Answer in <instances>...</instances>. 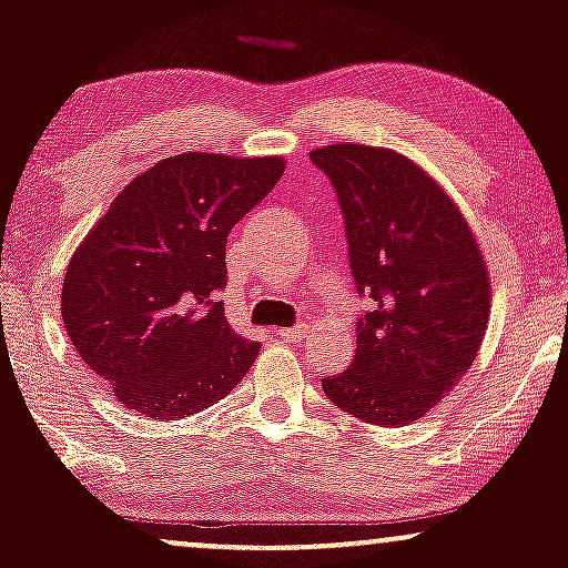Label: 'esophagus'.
I'll use <instances>...</instances> for the list:
<instances>
[{
  "mask_svg": "<svg viewBox=\"0 0 568 568\" xmlns=\"http://www.w3.org/2000/svg\"><path fill=\"white\" fill-rule=\"evenodd\" d=\"M306 334H310V331H306L304 323L291 325V328H280V331H277V336L283 338V342H302V338H304Z\"/></svg>",
  "mask_w": 568,
  "mask_h": 568,
  "instance_id": "esophagus-1",
  "label": "esophagus"
}]
</instances>
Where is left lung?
<instances>
[{
    "mask_svg": "<svg viewBox=\"0 0 568 568\" xmlns=\"http://www.w3.org/2000/svg\"><path fill=\"white\" fill-rule=\"evenodd\" d=\"M334 186L352 283L368 298L331 403L368 425H410L459 384L484 342L491 283L470 226L429 175L389 149L310 154Z\"/></svg>",
    "mask_w": 568,
    "mask_h": 568,
    "instance_id": "8db88e82",
    "label": "left lung"
}]
</instances>
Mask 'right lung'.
Instances as JSON below:
<instances>
[{
  "mask_svg": "<svg viewBox=\"0 0 568 568\" xmlns=\"http://www.w3.org/2000/svg\"><path fill=\"white\" fill-rule=\"evenodd\" d=\"M280 158L186 152L116 194L63 277L61 315L116 400L184 419L230 395L262 344L230 328L226 237L275 189Z\"/></svg>",
  "mask_w": 568,
  "mask_h": 568,
  "instance_id": "right-lung-1",
  "label": "right lung"
}]
</instances>
